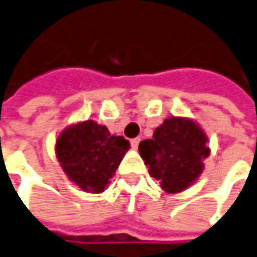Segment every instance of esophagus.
Returning <instances> with one entry per match:
<instances>
[{
	"label": "esophagus",
	"instance_id": "obj_1",
	"mask_svg": "<svg viewBox=\"0 0 257 257\" xmlns=\"http://www.w3.org/2000/svg\"><path fill=\"white\" fill-rule=\"evenodd\" d=\"M130 144H132L133 149L137 150V147H139V144H140V139H133V140L130 141Z\"/></svg>",
	"mask_w": 257,
	"mask_h": 257
}]
</instances>
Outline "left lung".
I'll use <instances>...</instances> for the list:
<instances>
[{"mask_svg": "<svg viewBox=\"0 0 257 257\" xmlns=\"http://www.w3.org/2000/svg\"><path fill=\"white\" fill-rule=\"evenodd\" d=\"M206 143V134L195 121L170 117L154 130L151 140L141 141L139 151L161 188L177 194L192 185L204 171L202 161L209 156Z\"/></svg>", "mask_w": 257, "mask_h": 257, "instance_id": "obj_1", "label": "left lung"}]
</instances>
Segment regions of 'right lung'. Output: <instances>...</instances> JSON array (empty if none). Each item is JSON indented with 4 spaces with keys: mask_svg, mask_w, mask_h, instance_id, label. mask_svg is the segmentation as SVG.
<instances>
[{
    "mask_svg": "<svg viewBox=\"0 0 257 257\" xmlns=\"http://www.w3.org/2000/svg\"><path fill=\"white\" fill-rule=\"evenodd\" d=\"M130 143L111 136L106 125L93 120L80 121L60 133L55 151L62 170L77 187L92 194L107 188Z\"/></svg>",
    "mask_w": 257,
    "mask_h": 257,
    "instance_id": "right-lung-1",
    "label": "right lung"
}]
</instances>
